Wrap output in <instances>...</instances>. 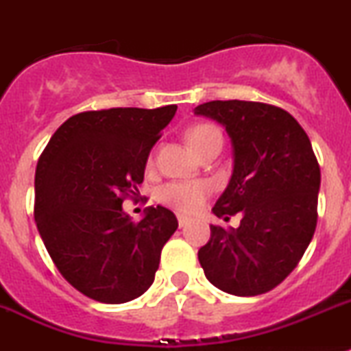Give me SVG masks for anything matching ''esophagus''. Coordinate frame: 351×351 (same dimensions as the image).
Returning a JSON list of instances; mask_svg holds the SVG:
<instances>
[{"mask_svg": "<svg viewBox=\"0 0 351 351\" xmlns=\"http://www.w3.org/2000/svg\"><path fill=\"white\" fill-rule=\"evenodd\" d=\"M176 219H178V226L180 227H185V226H189V223L192 222L191 217H185V215H182V213L176 215Z\"/></svg>", "mask_w": 351, "mask_h": 351, "instance_id": "1", "label": "esophagus"}]
</instances>
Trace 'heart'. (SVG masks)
Here are the masks:
<instances>
[{
    "label": "heart",
    "mask_w": 351,
    "mask_h": 351,
    "mask_svg": "<svg viewBox=\"0 0 351 351\" xmlns=\"http://www.w3.org/2000/svg\"><path fill=\"white\" fill-rule=\"evenodd\" d=\"M213 136H220V131L211 124L194 125L187 132V140L195 154ZM210 191V183L206 182H169L157 191V199L173 210L191 213L203 204Z\"/></svg>",
    "instance_id": "obj_1"
}]
</instances>
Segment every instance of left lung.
Listing matches in <instances>:
<instances>
[{"label": "left lung", "instance_id": "obj_1", "mask_svg": "<svg viewBox=\"0 0 351 351\" xmlns=\"http://www.w3.org/2000/svg\"><path fill=\"white\" fill-rule=\"evenodd\" d=\"M223 125L232 175L213 213L239 227L211 226L197 257L217 289L239 298L269 292L304 255L317 227L320 166L304 129L289 112L254 101H210L194 108Z\"/></svg>", "mask_w": 351, "mask_h": 351}]
</instances>
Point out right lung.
<instances>
[{
	"label": "right lung",
	"mask_w": 351,
	"mask_h": 351,
	"mask_svg": "<svg viewBox=\"0 0 351 351\" xmlns=\"http://www.w3.org/2000/svg\"><path fill=\"white\" fill-rule=\"evenodd\" d=\"M176 113L110 108L69 117L38 160L34 220L59 273L87 298L122 304L147 292L175 213L148 206L138 223L122 210L143 182L154 145Z\"/></svg>",
	"instance_id": "obj_1"
}]
</instances>
